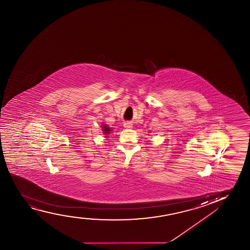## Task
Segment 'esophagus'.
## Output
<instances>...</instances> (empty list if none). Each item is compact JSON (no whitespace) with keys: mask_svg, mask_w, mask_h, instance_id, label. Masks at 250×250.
Returning a JSON list of instances; mask_svg holds the SVG:
<instances>
[{"mask_svg":"<svg viewBox=\"0 0 250 250\" xmlns=\"http://www.w3.org/2000/svg\"><path fill=\"white\" fill-rule=\"evenodd\" d=\"M124 126L125 127V128H128V129H130V128L132 127V124L126 122V123L124 124Z\"/></svg>","mask_w":250,"mask_h":250,"instance_id":"obj_1","label":"esophagus"}]
</instances>
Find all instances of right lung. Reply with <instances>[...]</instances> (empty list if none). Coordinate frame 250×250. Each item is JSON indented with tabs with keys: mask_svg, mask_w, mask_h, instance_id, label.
<instances>
[{
	"mask_svg": "<svg viewBox=\"0 0 250 250\" xmlns=\"http://www.w3.org/2000/svg\"><path fill=\"white\" fill-rule=\"evenodd\" d=\"M104 125V126H103V130L104 131V133L109 134L110 130H111L109 129V127L106 126V125Z\"/></svg>",
	"mask_w": 250,
	"mask_h": 250,
	"instance_id": "add662e5",
	"label": "right lung"
}]
</instances>
